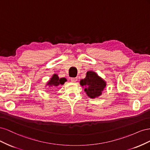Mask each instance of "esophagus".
I'll use <instances>...</instances> for the list:
<instances>
[{
    "label": "esophagus",
    "instance_id": "obj_1",
    "mask_svg": "<svg viewBox=\"0 0 150 150\" xmlns=\"http://www.w3.org/2000/svg\"><path fill=\"white\" fill-rule=\"evenodd\" d=\"M71 81H72V82L75 83L76 81H78V78H71Z\"/></svg>",
    "mask_w": 150,
    "mask_h": 150
}]
</instances>
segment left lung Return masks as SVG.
Segmentation results:
<instances>
[{
	"label": "left lung",
	"instance_id": "1",
	"mask_svg": "<svg viewBox=\"0 0 150 150\" xmlns=\"http://www.w3.org/2000/svg\"><path fill=\"white\" fill-rule=\"evenodd\" d=\"M80 84L84 87V91L90 98H95L101 96L105 88L106 83L96 72L88 71L86 78L80 81Z\"/></svg>",
	"mask_w": 150,
	"mask_h": 150
}]
</instances>
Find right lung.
<instances>
[{
	"label": "right lung",
	"mask_w": 150,
	"mask_h": 150,
	"mask_svg": "<svg viewBox=\"0 0 150 150\" xmlns=\"http://www.w3.org/2000/svg\"><path fill=\"white\" fill-rule=\"evenodd\" d=\"M66 81L67 80L66 78H59L56 74H54L51 79L47 82V85L49 86V87H51V86H52V87H57L58 86L64 84Z\"/></svg>",
	"instance_id": "right-lung-1"
}]
</instances>
